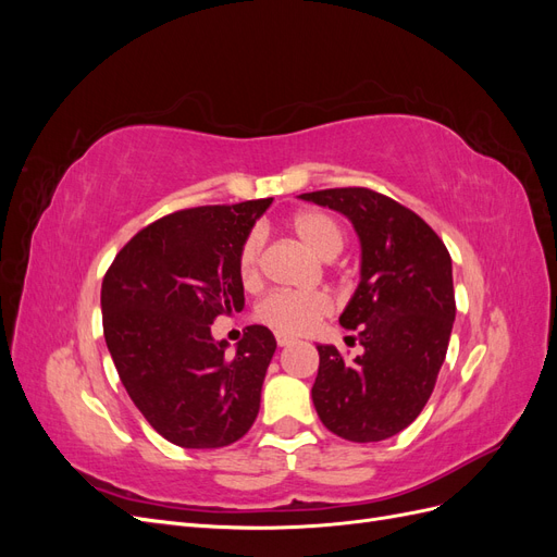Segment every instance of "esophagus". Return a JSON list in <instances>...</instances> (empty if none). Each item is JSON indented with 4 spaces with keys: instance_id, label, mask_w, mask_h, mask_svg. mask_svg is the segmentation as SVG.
Segmentation results:
<instances>
[{
    "instance_id": "34e87169",
    "label": "esophagus",
    "mask_w": 557,
    "mask_h": 557,
    "mask_svg": "<svg viewBox=\"0 0 557 557\" xmlns=\"http://www.w3.org/2000/svg\"><path fill=\"white\" fill-rule=\"evenodd\" d=\"M295 339L293 336H288V334H281V332H276V344L283 348V346H290Z\"/></svg>"
}]
</instances>
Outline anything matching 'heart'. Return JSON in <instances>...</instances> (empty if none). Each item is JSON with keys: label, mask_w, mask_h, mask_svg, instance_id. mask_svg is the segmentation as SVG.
Here are the masks:
<instances>
[{"label": "heart", "mask_w": 557, "mask_h": 557, "mask_svg": "<svg viewBox=\"0 0 557 557\" xmlns=\"http://www.w3.org/2000/svg\"><path fill=\"white\" fill-rule=\"evenodd\" d=\"M290 230L305 242L318 258L332 260L344 246V232L339 223L325 211L307 209L297 211L290 218ZM262 248L264 234L252 230L239 250V278L246 288H252L260 281L262 272ZM332 313V299L325 293H295V290H274L260 299L256 307V318L262 325L272 327L281 334H301L311 330L320 318Z\"/></svg>", "instance_id": "heart-1"}]
</instances>
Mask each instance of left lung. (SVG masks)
<instances>
[{
  "instance_id": "1",
  "label": "left lung",
  "mask_w": 557,
  "mask_h": 557,
  "mask_svg": "<svg viewBox=\"0 0 557 557\" xmlns=\"http://www.w3.org/2000/svg\"><path fill=\"white\" fill-rule=\"evenodd\" d=\"M344 213L362 244L356 295L339 323L362 356L318 346L313 407L342 440L369 444L409 428L428 404L455 320L448 248L423 218L369 188L299 195Z\"/></svg>"
}]
</instances>
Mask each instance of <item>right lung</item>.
Here are the masks:
<instances>
[{"instance_id":"right-lung-1","label":"right lung","mask_w":557,"mask_h":557,"mask_svg":"<svg viewBox=\"0 0 557 557\" xmlns=\"http://www.w3.org/2000/svg\"><path fill=\"white\" fill-rule=\"evenodd\" d=\"M269 205L272 197L174 211L134 234L104 274L102 325L117 376L176 446H230L258 418L274 334L250 325L230 356L211 325L244 309L239 250Z\"/></svg>"}]
</instances>
